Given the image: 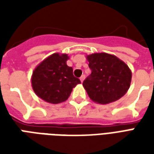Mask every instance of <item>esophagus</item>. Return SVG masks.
<instances>
[{"label":"esophagus","mask_w":154,"mask_h":154,"mask_svg":"<svg viewBox=\"0 0 154 154\" xmlns=\"http://www.w3.org/2000/svg\"><path fill=\"white\" fill-rule=\"evenodd\" d=\"M84 79H85V75H82V77H80L81 82H83V81H84Z\"/></svg>","instance_id":"34e87169"}]
</instances>
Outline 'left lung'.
<instances>
[{
	"instance_id": "obj_1",
	"label": "left lung",
	"mask_w": 154,
	"mask_h": 154,
	"mask_svg": "<svg viewBox=\"0 0 154 154\" xmlns=\"http://www.w3.org/2000/svg\"><path fill=\"white\" fill-rule=\"evenodd\" d=\"M91 74L83 82V87L94 102L111 103L128 91L132 72L119 57L106 53L87 55Z\"/></svg>"
}]
</instances>
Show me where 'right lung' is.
Here are the masks:
<instances>
[{"label":"right lung","mask_w":154,"mask_h":154,"mask_svg":"<svg viewBox=\"0 0 154 154\" xmlns=\"http://www.w3.org/2000/svg\"><path fill=\"white\" fill-rule=\"evenodd\" d=\"M69 59L66 54L55 53L41 62L31 77L32 88L42 100L51 104H58L67 100L72 88L80 84L73 76L72 67H68Z\"/></svg>","instance_id":"obj_1"}]
</instances>
